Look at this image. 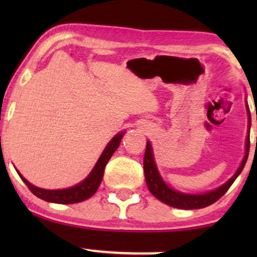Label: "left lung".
<instances>
[{"instance_id": "1", "label": "left lung", "mask_w": 257, "mask_h": 257, "mask_svg": "<svg viewBox=\"0 0 257 257\" xmlns=\"http://www.w3.org/2000/svg\"><path fill=\"white\" fill-rule=\"evenodd\" d=\"M245 107H247V114H248V136L245 138V145H244V157L241 161V165L238 166L237 171L231 177L229 180H227L223 185L217 187L213 191L201 193V194H189V193H182L177 189L172 188L168 186L158 171L156 160H154L153 149L151 143L147 140L146 143V151L145 156H144V173H145L146 185L149 187L150 192L156 196L158 200L161 202L166 203V205L174 207V208L180 209H199L205 208L207 206H210L212 203L217 201L224 193H226L233 182L235 181L240 173L243 170L245 163H247L248 154H249V147H250V140H249V133H250V126H251V118H250V111H249L248 104L245 103ZM257 142V139H256Z\"/></svg>"}]
</instances>
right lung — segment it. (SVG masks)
<instances>
[{
    "label": "right lung",
    "instance_id": "obj_1",
    "mask_svg": "<svg viewBox=\"0 0 257 257\" xmlns=\"http://www.w3.org/2000/svg\"><path fill=\"white\" fill-rule=\"evenodd\" d=\"M125 132H119L112 138L108 144L105 147L103 152H101L99 159L97 160L96 165L92 168V171L90 172V174L84 179L83 181H80L79 184H77L72 187L69 188H63V189H44L40 188L37 186H34L23 177L22 174L17 171V173L22 179L24 184L28 186V188L30 189L31 193L40 198L44 201L48 202H54V203H63V205H69V203H77L82 202L84 200L89 199L92 196L94 193L97 192L98 187H99L101 180H103L104 170L106 164L110 160L117 149L120 145V142L124 137Z\"/></svg>",
    "mask_w": 257,
    "mask_h": 257
}]
</instances>
